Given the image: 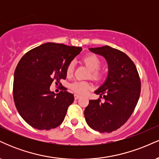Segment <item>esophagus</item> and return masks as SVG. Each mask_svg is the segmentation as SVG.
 <instances>
[{"label": "esophagus", "mask_w": 159, "mask_h": 159, "mask_svg": "<svg viewBox=\"0 0 159 159\" xmlns=\"http://www.w3.org/2000/svg\"><path fill=\"white\" fill-rule=\"evenodd\" d=\"M79 98H81V96H79V95H77V94H75V99H78Z\"/></svg>", "instance_id": "1"}]
</instances>
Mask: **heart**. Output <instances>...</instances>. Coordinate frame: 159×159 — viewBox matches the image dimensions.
Wrapping results in <instances>:
<instances>
[{
    "instance_id": "b5f03b06",
    "label": "heart",
    "mask_w": 159,
    "mask_h": 159,
    "mask_svg": "<svg viewBox=\"0 0 159 159\" xmlns=\"http://www.w3.org/2000/svg\"><path fill=\"white\" fill-rule=\"evenodd\" d=\"M83 62L86 66L91 70V78L95 80H99L102 78V74L100 71L102 66V61L95 54H87L83 57ZM75 70V63L71 61L67 65L66 73L68 78L72 77ZM70 88L75 93L83 95L85 94L91 88V84L89 82L84 81H76L71 84Z\"/></svg>"
}]
</instances>
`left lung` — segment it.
Here are the masks:
<instances>
[{
    "instance_id": "left-lung-1",
    "label": "left lung",
    "mask_w": 159,
    "mask_h": 159,
    "mask_svg": "<svg viewBox=\"0 0 159 159\" xmlns=\"http://www.w3.org/2000/svg\"><path fill=\"white\" fill-rule=\"evenodd\" d=\"M106 59L108 76L95 91L105 99L90 100L84 110L87 123L98 132L110 133L124 125L135 108L140 93V79L132 60L125 53L108 45L90 48Z\"/></svg>"
}]
</instances>
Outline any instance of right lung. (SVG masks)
<instances>
[{
    "mask_svg": "<svg viewBox=\"0 0 159 159\" xmlns=\"http://www.w3.org/2000/svg\"><path fill=\"white\" fill-rule=\"evenodd\" d=\"M82 51L81 47L48 43L31 49L21 58L15 70L13 98L19 114L39 130H50L63 123L74 95L63 87L55 95L52 82L61 85L67 65Z\"/></svg>",
    "mask_w": 159,
    "mask_h": 159,
    "instance_id": "right-lung-1",
    "label": "right lung"
}]
</instances>
